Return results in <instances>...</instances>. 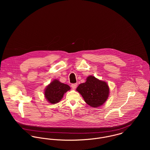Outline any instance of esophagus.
Masks as SVG:
<instances>
[{
	"label": "esophagus",
	"instance_id": "esophagus-1",
	"mask_svg": "<svg viewBox=\"0 0 150 150\" xmlns=\"http://www.w3.org/2000/svg\"><path fill=\"white\" fill-rule=\"evenodd\" d=\"M77 83H75V84H72L71 85V88H73V89H76V88H77Z\"/></svg>",
	"mask_w": 150,
	"mask_h": 150
}]
</instances>
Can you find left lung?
<instances>
[{"label": "left lung", "instance_id": "1", "mask_svg": "<svg viewBox=\"0 0 150 150\" xmlns=\"http://www.w3.org/2000/svg\"><path fill=\"white\" fill-rule=\"evenodd\" d=\"M76 90L82 95L86 103L92 107H98L107 100L109 87L105 81L89 76L86 83L80 84Z\"/></svg>", "mask_w": 150, "mask_h": 150}]
</instances>
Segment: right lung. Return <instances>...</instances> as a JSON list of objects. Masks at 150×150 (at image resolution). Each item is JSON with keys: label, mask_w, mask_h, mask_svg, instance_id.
I'll list each match as a JSON object with an SVG mask.
<instances>
[{"label": "right lung", "mask_w": 150, "mask_h": 150, "mask_svg": "<svg viewBox=\"0 0 150 150\" xmlns=\"http://www.w3.org/2000/svg\"><path fill=\"white\" fill-rule=\"evenodd\" d=\"M70 89L67 84L61 83L58 80H54L45 89V98L51 104L57 103L62 99L64 93Z\"/></svg>", "instance_id": "right-lung-1"}]
</instances>
